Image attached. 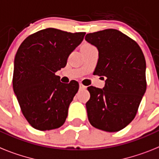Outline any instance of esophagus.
I'll list each match as a JSON object with an SVG mask.
<instances>
[{
  "mask_svg": "<svg viewBox=\"0 0 159 159\" xmlns=\"http://www.w3.org/2000/svg\"><path fill=\"white\" fill-rule=\"evenodd\" d=\"M79 87H80V89H86V86H85L84 85H82V83H80L79 84Z\"/></svg>",
  "mask_w": 159,
  "mask_h": 159,
  "instance_id": "obj_1",
  "label": "esophagus"
}]
</instances>
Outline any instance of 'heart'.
Segmentation results:
<instances>
[{"label": "heart", "mask_w": 159, "mask_h": 159, "mask_svg": "<svg viewBox=\"0 0 159 159\" xmlns=\"http://www.w3.org/2000/svg\"><path fill=\"white\" fill-rule=\"evenodd\" d=\"M86 46H89V45H86Z\"/></svg>", "instance_id": "obj_1"}]
</instances>
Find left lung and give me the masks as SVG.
I'll return each instance as SVG.
<instances>
[{
    "label": "left lung",
    "mask_w": 159,
    "mask_h": 159,
    "mask_svg": "<svg viewBox=\"0 0 159 159\" xmlns=\"http://www.w3.org/2000/svg\"><path fill=\"white\" fill-rule=\"evenodd\" d=\"M85 39L98 51L94 74L105 77L102 89L87 88L88 120L96 129L118 132L136 116L146 90L145 57L139 45L118 30L90 33Z\"/></svg>",
    "instance_id": "obj_1"
}]
</instances>
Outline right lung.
<instances>
[{
    "label": "right lung",
    "instance_id": "add662e5",
    "mask_svg": "<svg viewBox=\"0 0 159 159\" xmlns=\"http://www.w3.org/2000/svg\"><path fill=\"white\" fill-rule=\"evenodd\" d=\"M85 34L47 28L29 35L18 48L13 88L22 114L34 129L51 130L65 122L79 84L62 83L55 73L65 67Z\"/></svg>",
    "mask_w": 159,
    "mask_h": 159
}]
</instances>
